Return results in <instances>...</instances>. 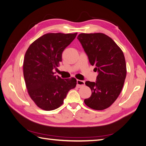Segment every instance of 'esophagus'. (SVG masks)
Returning a JSON list of instances; mask_svg holds the SVG:
<instances>
[{"mask_svg":"<svg viewBox=\"0 0 146 146\" xmlns=\"http://www.w3.org/2000/svg\"><path fill=\"white\" fill-rule=\"evenodd\" d=\"M85 81H82L80 80H77V86L78 88H81L85 85Z\"/></svg>","mask_w":146,"mask_h":146,"instance_id":"obj_1","label":"esophagus"}]
</instances>
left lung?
<instances>
[{
	"mask_svg": "<svg viewBox=\"0 0 146 146\" xmlns=\"http://www.w3.org/2000/svg\"><path fill=\"white\" fill-rule=\"evenodd\" d=\"M77 39L98 72L96 82H85L92 94L84 102L93 110H105L114 102L123 88L127 74L124 55L116 42L104 33H80Z\"/></svg>",
	"mask_w": 146,
	"mask_h": 146,
	"instance_id": "1",
	"label": "left lung"
}]
</instances>
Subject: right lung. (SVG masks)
Masks as SVG:
<instances>
[{
	"instance_id": "right-lung-1",
	"label": "right lung",
	"mask_w": 146,
	"mask_h": 146,
	"mask_svg": "<svg viewBox=\"0 0 146 146\" xmlns=\"http://www.w3.org/2000/svg\"><path fill=\"white\" fill-rule=\"evenodd\" d=\"M77 33H47L32 43L26 51L23 72L28 93L39 108L51 111L63 104L68 92L76 86L75 78L63 79L53 69L62 60V53Z\"/></svg>"
}]
</instances>
